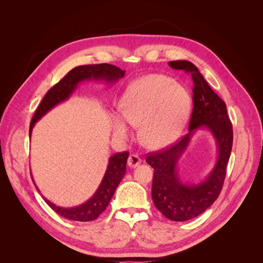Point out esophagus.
<instances>
[{
	"label": "esophagus",
	"instance_id": "obj_1",
	"mask_svg": "<svg viewBox=\"0 0 263 263\" xmlns=\"http://www.w3.org/2000/svg\"><path fill=\"white\" fill-rule=\"evenodd\" d=\"M141 162V159L137 155H130L128 157V160H127V164H128L130 168H136Z\"/></svg>",
	"mask_w": 263,
	"mask_h": 263
}]
</instances>
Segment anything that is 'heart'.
<instances>
[{
	"mask_svg": "<svg viewBox=\"0 0 263 263\" xmlns=\"http://www.w3.org/2000/svg\"><path fill=\"white\" fill-rule=\"evenodd\" d=\"M123 115L113 117V132L119 138L130 135L129 124L140 126V139L149 148H160L176 139L190 112L184 87L158 74L142 77L129 85L122 99Z\"/></svg>",
	"mask_w": 263,
	"mask_h": 263,
	"instance_id": "1",
	"label": "heart"
}]
</instances>
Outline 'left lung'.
Segmentation results:
<instances>
[{"instance_id":"8db88e82","label":"left lung","mask_w":263,"mask_h":263,"mask_svg":"<svg viewBox=\"0 0 263 263\" xmlns=\"http://www.w3.org/2000/svg\"><path fill=\"white\" fill-rule=\"evenodd\" d=\"M172 69L183 70L193 80V110L189 134L170 147L148 154L146 161L154 168V204L163 216L173 221L192 219L217 200L224 184L227 163L233 147V126L225 102L215 93L198 69L186 60L170 61ZM205 126L217 140L219 157L206 180L196 185L183 183L176 173V163L189 143L193 133Z\"/></svg>"}]
</instances>
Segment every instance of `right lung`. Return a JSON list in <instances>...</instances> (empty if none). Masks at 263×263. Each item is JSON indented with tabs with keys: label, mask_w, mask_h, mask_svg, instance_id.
<instances>
[{
	"label": "right lung",
	"mask_w": 263,
	"mask_h": 263,
	"mask_svg": "<svg viewBox=\"0 0 263 263\" xmlns=\"http://www.w3.org/2000/svg\"><path fill=\"white\" fill-rule=\"evenodd\" d=\"M124 74L125 71L113 65H108V63L86 65L73 68L46 93L41 104L38 105L33 118H31L29 126V136L31 135V130H33V127L35 126L36 122L39 121L47 112H49L52 107L68 100L76 90L77 85L80 82L92 80L93 79V80H104L108 83H114L118 79H122ZM128 155V151H124V153H117L109 158L104 178H103L97 192L93 194L89 201H86L82 205L76 206V208L65 209L60 208V206H55L44 197L45 202L55 213L67 219L78 221H90L97 219L107 208L108 203L112 200L115 193V190L125 176ZM31 180L34 182V179Z\"/></svg>",
	"instance_id": "1"
}]
</instances>
